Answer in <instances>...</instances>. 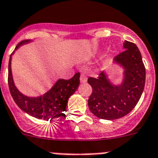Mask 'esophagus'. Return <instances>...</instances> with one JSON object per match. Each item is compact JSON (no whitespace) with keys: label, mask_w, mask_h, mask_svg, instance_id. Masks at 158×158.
Wrapping results in <instances>:
<instances>
[{"label":"esophagus","mask_w":158,"mask_h":158,"mask_svg":"<svg viewBox=\"0 0 158 158\" xmlns=\"http://www.w3.org/2000/svg\"><path fill=\"white\" fill-rule=\"evenodd\" d=\"M87 81V77L86 76V75H85L84 73H81L80 75V82L82 83H86Z\"/></svg>","instance_id":"34e87169"}]
</instances>
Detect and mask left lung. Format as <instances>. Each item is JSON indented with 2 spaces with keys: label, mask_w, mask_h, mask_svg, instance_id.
I'll return each mask as SVG.
<instances>
[{
  "label": "left lung",
  "mask_w": 158,
  "mask_h": 158,
  "mask_svg": "<svg viewBox=\"0 0 158 158\" xmlns=\"http://www.w3.org/2000/svg\"><path fill=\"white\" fill-rule=\"evenodd\" d=\"M124 50L114 57V61L125 68V78L120 86H113L104 72L97 78L89 77L92 93L88 106L96 117L115 120L130 113L139 101L145 82V68L142 55L136 44L130 41L124 43Z\"/></svg>",
  "instance_id": "obj_1"
}]
</instances>
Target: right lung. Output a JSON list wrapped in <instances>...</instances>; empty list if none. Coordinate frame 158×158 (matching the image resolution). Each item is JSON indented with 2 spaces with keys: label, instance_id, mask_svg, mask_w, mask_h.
Returning a JSON list of instances; mask_svg holds the SVG:
<instances>
[{
  "label": "right lung",
  "instance_id": "1",
  "mask_svg": "<svg viewBox=\"0 0 158 158\" xmlns=\"http://www.w3.org/2000/svg\"><path fill=\"white\" fill-rule=\"evenodd\" d=\"M28 42H29L28 40H22L16 45L15 50L21 44ZM79 76L80 73L77 72L73 77L68 80L59 79L52 88L46 94L36 98H30L22 94L15 87L11 71V56L9 58L8 83L11 95L16 105L22 110L36 118L48 121L49 118L53 119L64 116V111L67 109L68 98L77 90L80 83Z\"/></svg>",
  "mask_w": 158,
  "mask_h": 158
}]
</instances>
